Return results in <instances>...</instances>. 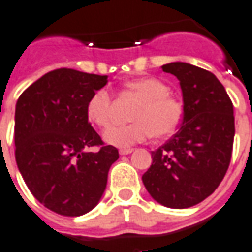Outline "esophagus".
<instances>
[{
	"instance_id": "1",
	"label": "esophagus",
	"mask_w": 252,
	"mask_h": 252,
	"mask_svg": "<svg viewBox=\"0 0 252 252\" xmlns=\"http://www.w3.org/2000/svg\"><path fill=\"white\" fill-rule=\"evenodd\" d=\"M132 151H133L132 149H120L119 153H120V156H126V154H131Z\"/></svg>"
}]
</instances>
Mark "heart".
<instances>
[{
	"label": "heart",
	"instance_id": "heart-1",
	"mask_svg": "<svg viewBox=\"0 0 252 252\" xmlns=\"http://www.w3.org/2000/svg\"><path fill=\"white\" fill-rule=\"evenodd\" d=\"M126 91L140 98L132 112V123L113 126L103 132V139L116 147H131L156 135L168 136L177 129L183 119V106L169 95L170 89L156 77H140L126 83ZM112 95L106 89L93 93L86 105V113L91 123L108 126L110 123Z\"/></svg>",
	"mask_w": 252,
	"mask_h": 252
}]
</instances>
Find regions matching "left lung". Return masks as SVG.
<instances>
[{
  "instance_id": "1",
  "label": "left lung",
  "mask_w": 252,
  "mask_h": 252,
  "mask_svg": "<svg viewBox=\"0 0 252 252\" xmlns=\"http://www.w3.org/2000/svg\"><path fill=\"white\" fill-rule=\"evenodd\" d=\"M183 93L180 128L151 151L153 162L142 176L151 198L170 209H187L212 195L224 179L235 138L233 105L212 72L187 63L162 65Z\"/></svg>"
}]
</instances>
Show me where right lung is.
I'll return each instance as SVG.
<instances>
[{"mask_svg": "<svg viewBox=\"0 0 252 252\" xmlns=\"http://www.w3.org/2000/svg\"><path fill=\"white\" fill-rule=\"evenodd\" d=\"M108 76L61 68L31 84L16 103L15 156L31 193L52 212L77 217L93 210L106 188L119 150L105 146L86 105ZM99 145L98 152L89 147Z\"/></svg>", "mask_w": 252, "mask_h": 252, "instance_id": "add662e5", "label": "right lung"}]
</instances>
